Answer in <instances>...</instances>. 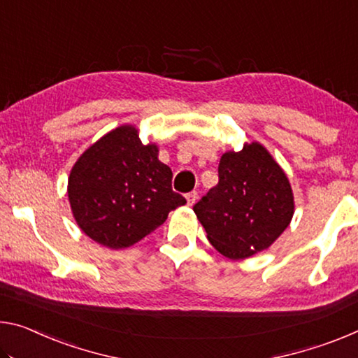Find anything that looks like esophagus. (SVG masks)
<instances>
[{
    "label": "esophagus",
    "mask_w": 358,
    "mask_h": 358,
    "mask_svg": "<svg viewBox=\"0 0 358 358\" xmlns=\"http://www.w3.org/2000/svg\"><path fill=\"white\" fill-rule=\"evenodd\" d=\"M196 199H197V192L196 191H191V192H188V194H186V202H188V206H192V203L196 202Z\"/></svg>",
    "instance_id": "34e87169"
}]
</instances>
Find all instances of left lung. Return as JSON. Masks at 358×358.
I'll use <instances>...</instances> for the list:
<instances>
[{"mask_svg":"<svg viewBox=\"0 0 358 358\" xmlns=\"http://www.w3.org/2000/svg\"><path fill=\"white\" fill-rule=\"evenodd\" d=\"M218 185L194 206L210 243L229 259H245L288 228L294 197L283 169L258 141L220 159Z\"/></svg>","mask_w":358,"mask_h":358,"instance_id":"obj_1","label":"left lung"}]
</instances>
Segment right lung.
<instances>
[{"label": "right lung", "instance_id": "add662e5", "mask_svg": "<svg viewBox=\"0 0 358 358\" xmlns=\"http://www.w3.org/2000/svg\"><path fill=\"white\" fill-rule=\"evenodd\" d=\"M156 143H141L138 129L110 130L78 157L68 177V201L81 231L119 250L143 239L186 199L172 189V170Z\"/></svg>", "mask_w": 358, "mask_h": 358}]
</instances>
